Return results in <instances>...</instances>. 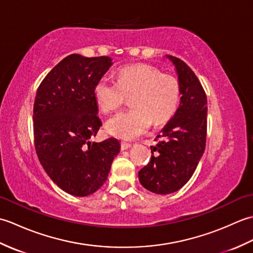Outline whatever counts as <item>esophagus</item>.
I'll return each instance as SVG.
<instances>
[{
	"instance_id": "1",
	"label": "esophagus",
	"mask_w": 253,
	"mask_h": 253,
	"mask_svg": "<svg viewBox=\"0 0 253 253\" xmlns=\"http://www.w3.org/2000/svg\"><path fill=\"white\" fill-rule=\"evenodd\" d=\"M131 147V143H128V142H122L121 143V148H122V150H127V149H129Z\"/></svg>"
}]
</instances>
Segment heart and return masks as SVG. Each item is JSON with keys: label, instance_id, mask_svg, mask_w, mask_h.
I'll return each instance as SVG.
<instances>
[{"label": "heart", "instance_id": "b5f03b06", "mask_svg": "<svg viewBox=\"0 0 253 253\" xmlns=\"http://www.w3.org/2000/svg\"><path fill=\"white\" fill-rule=\"evenodd\" d=\"M180 84L173 75L146 64L131 65L118 72L117 83L101 77L93 87L99 109L112 113L130 98L133 109L121 112L106 122V130L122 139H135L146 132L153 122L162 125L174 116L180 101Z\"/></svg>", "mask_w": 253, "mask_h": 253}]
</instances>
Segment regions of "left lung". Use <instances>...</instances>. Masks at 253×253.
I'll return each mask as SVG.
<instances>
[{"label": "left lung", "instance_id": "obj_1", "mask_svg": "<svg viewBox=\"0 0 253 253\" xmlns=\"http://www.w3.org/2000/svg\"><path fill=\"white\" fill-rule=\"evenodd\" d=\"M168 57L178 75L180 103L158 136L161 141L151 147L150 162L138 173L141 185L158 195H169L185 186L195 173L207 141L206 91L185 62Z\"/></svg>", "mask_w": 253, "mask_h": 253}]
</instances>
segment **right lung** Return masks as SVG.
Returning <instances> with one entry per match:
<instances>
[{
	"label": "right lung",
	"instance_id": "right-lung-1",
	"mask_svg": "<svg viewBox=\"0 0 253 253\" xmlns=\"http://www.w3.org/2000/svg\"><path fill=\"white\" fill-rule=\"evenodd\" d=\"M112 64L109 56L71 54L37 90L36 152L47 176L69 195L85 197L100 189L121 150L116 138L90 141L102 126L93 87Z\"/></svg>",
	"mask_w": 253,
	"mask_h": 253
}]
</instances>
